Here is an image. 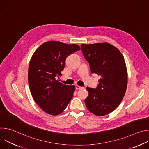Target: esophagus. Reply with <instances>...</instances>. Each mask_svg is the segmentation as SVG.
Listing matches in <instances>:
<instances>
[{
	"mask_svg": "<svg viewBox=\"0 0 149 149\" xmlns=\"http://www.w3.org/2000/svg\"><path fill=\"white\" fill-rule=\"evenodd\" d=\"M75 88H76V89H77V90H79V89H82V88H83V87H80V86H78V85H77V86H75Z\"/></svg>",
	"mask_w": 149,
	"mask_h": 149,
	"instance_id": "obj_1",
	"label": "esophagus"
}]
</instances>
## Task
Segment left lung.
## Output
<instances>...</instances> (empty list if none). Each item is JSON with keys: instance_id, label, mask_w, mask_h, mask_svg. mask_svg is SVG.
<instances>
[{"instance_id": "obj_1", "label": "left lung", "mask_w": 149, "mask_h": 149, "mask_svg": "<svg viewBox=\"0 0 149 149\" xmlns=\"http://www.w3.org/2000/svg\"><path fill=\"white\" fill-rule=\"evenodd\" d=\"M83 55L93 74L101 78L97 88L87 87L89 93L85 103L93 114L103 116L114 111L121 102L127 87V70L120 51L103 42L81 44Z\"/></svg>"}]
</instances>
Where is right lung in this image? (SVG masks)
<instances>
[{
    "label": "right lung",
    "mask_w": 149,
    "mask_h": 149,
    "mask_svg": "<svg viewBox=\"0 0 149 149\" xmlns=\"http://www.w3.org/2000/svg\"><path fill=\"white\" fill-rule=\"evenodd\" d=\"M81 49L77 44L48 41L34 52L28 69V82L35 102L46 113H62L71 101L75 86H67L56 79L61 76L67 57Z\"/></svg>",
    "instance_id": "add662e5"
}]
</instances>
